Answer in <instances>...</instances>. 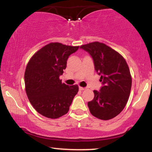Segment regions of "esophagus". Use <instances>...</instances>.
I'll return each instance as SVG.
<instances>
[{
	"instance_id": "1",
	"label": "esophagus",
	"mask_w": 152,
	"mask_h": 152,
	"mask_svg": "<svg viewBox=\"0 0 152 152\" xmlns=\"http://www.w3.org/2000/svg\"><path fill=\"white\" fill-rule=\"evenodd\" d=\"M85 89H86V88H83V87H81V86H79V90H81V91H83V90H85Z\"/></svg>"
}]
</instances>
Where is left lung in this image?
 Instances as JSON below:
<instances>
[{
  "mask_svg": "<svg viewBox=\"0 0 152 152\" xmlns=\"http://www.w3.org/2000/svg\"><path fill=\"white\" fill-rule=\"evenodd\" d=\"M80 48L92 56L103 83L100 91L94 90V99L88 102L91 114L99 119H111L124 109L129 97L132 78L128 64L121 54L105 43L95 41Z\"/></svg>",
  "mask_w": 152,
  "mask_h": 152,
  "instance_id": "obj_1",
  "label": "left lung"
}]
</instances>
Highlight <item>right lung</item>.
Returning <instances> with one entry per match:
<instances>
[{"label": "right lung", "mask_w": 152, "mask_h": 152, "mask_svg": "<svg viewBox=\"0 0 152 152\" xmlns=\"http://www.w3.org/2000/svg\"><path fill=\"white\" fill-rule=\"evenodd\" d=\"M78 47L50 43L35 53L26 66V94L33 107L45 117L54 119L67 114L78 93V85L69 86L59 77L69 56Z\"/></svg>", "instance_id": "right-lung-1"}]
</instances>
